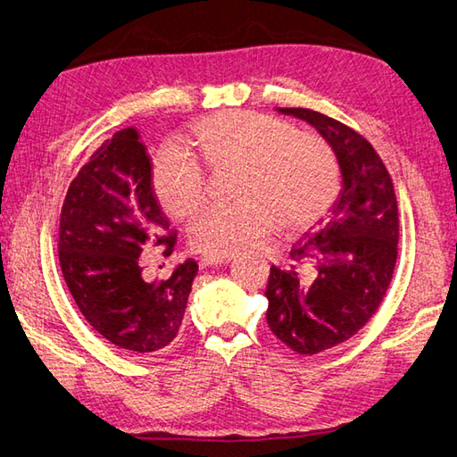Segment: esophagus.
Masks as SVG:
<instances>
[{
    "label": "esophagus",
    "instance_id": "34e87169",
    "mask_svg": "<svg viewBox=\"0 0 457 457\" xmlns=\"http://www.w3.org/2000/svg\"><path fill=\"white\" fill-rule=\"evenodd\" d=\"M231 262V255H205L202 263L204 265H226Z\"/></svg>",
    "mask_w": 457,
    "mask_h": 457
}]
</instances>
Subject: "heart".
Returning a JSON list of instances; mask_svg holds the SVG:
<instances>
[{"label": "heart", "instance_id": "b5f03b06", "mask_svg": "<svg viewBox=\"0 0 457 457\" xmlns=\"http://www.w3.org/2000/svg\"><path fill=\"white\" fill-rule=\"evenodd\" d=\"M194 145L210 171L239 173V204L210 207L189 228V242L202 253H237L278 223L281 231L294 234L320 220L337 195L339 171L331 149L270 115H210L194 128ZM154 187L163 210L178 220L192 218L205 200L202 165L178 147L160 155Z\"/></svg>", "mask_w": 457, "mask_h": 457}]
</instances>
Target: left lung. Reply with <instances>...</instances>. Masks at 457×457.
<instances>
[{"mask_svg": "<svg viewBox=\"0 0 457 457\" xmlns=\"http://www.w3.org/2000/svg\"><path fill=\"white\" fill-rule=\"evenodd\" d=\"M326 139L342 171V189L318 229L289 252V268L271 265L268 326L294 352L312 355L366 326L389 287L397 260V202L392 178L358 131L303 107H278Z\"/></svg>", "mask_w": 457, "mask_h": 457, "instance_id": "obj_1", "label": "left lung"}]
</instances>
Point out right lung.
I'll return each mask as SVG.
<instances>
[{"label": "right lung", "mask_w": 457, "mask_h": 457, "mask_svg": "<svg viewBox=\"0 0 457 457\" xmlns=\"http://www.w3.org/2000/svg\"><path fill=\"white\" fill-rule=\"evenodd\" d=\"M170 229L152 187V162L134 128L121 129L89 157L65 195L60 265L79 312L99 336L136 353L163 350L178 336L197 263L170 279L145 281L139 255L168 244Z\"/></svg>", "instance_id": "1"}]
</instances>
